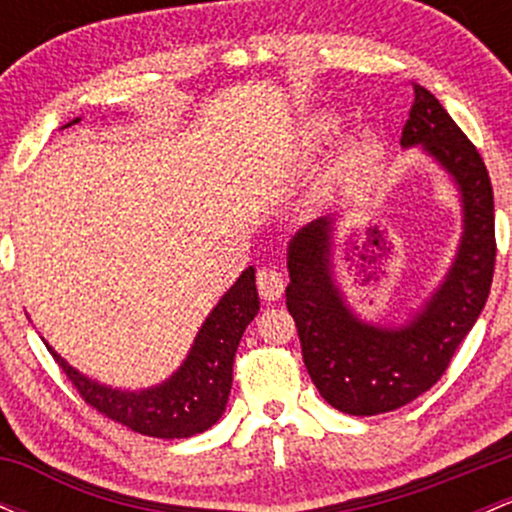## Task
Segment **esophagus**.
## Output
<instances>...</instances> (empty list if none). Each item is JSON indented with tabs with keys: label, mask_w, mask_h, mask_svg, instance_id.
I'll return each instance as SVG.
<instances>
[{
	"label": "esophagus",
	"mask_w": 512,
	"mask_h": 512,
	"mask_svg": "<svg viewBox=\"0 0 512 512\" xmlns=\"http://www.w3.org/2000/svg\"><path fill=\"white\" fill-rule=\"evenodd\" d=\"M284 276H281L276 269H260L257 272V291L264 301H279L281 293H284Z\"/></svg>",
	"instance_id": "34e87169"
}]
</instances>
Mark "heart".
Returning a JSON list of instances; mask_svg holds the SVG:
<instances>
[{
    "instance_id": "b5f03b06",
    "label": "heart",
    "mask_w": 512,
    "mask_h": 512,
    "mask_svg": "<svg viewBox=\"0 0 512 512\" xmlns=\"http://www.w3.org/2000/svg\"><path fill=\"white\" fill-rule=\"evenodd\" d=\"M337 125L339 117L332 113H320L310 117L308 125H305V144H320L322 139L330 137ZM375 144H378V139H375V134L370 129H354L351 134H346L342 142L337 144V149H334L330 163H327L325 180L330 185H337V182L351 178L373 156Z\"/></svg>"
}]
</instances>
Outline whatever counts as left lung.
Listing matches in <instances>:
<instances>
[{"label": "left lung", "instance_id": "left-lung-1", "mask_svg": "<svg viewBox=\"0 0 512 512\" xmlns=\"http://www.w3.org/2000/svg\"><path fill=\"white\" fill-rule=\"evenodd\" d=\"M419 146L445 170L460 195L462 236L443 281L402 322H370L351 308L334 279L337 216H322L289 240L286 308L298 327L303 361L327 404L351 416H375L414 402L438 383L474 327L491 291L496 236L493 190L477 146L424 86L399 139Z\"/></svg>", "mask_w": 512, "mask_h": 512}]
</instances>
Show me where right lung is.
<instances>
[{
    "label": "right lung",
    "mask_w": 512,
    "mask_h": 512,
    "mask_svg": "<svg viewBox=\"0 0 512 512\" xmlns=\"http://www.w3.org/2000/svg\"><path fill=\"white\" fill-rule=\"evenodd\" d=\"M79 120L81 117H74L64 127H72ZM257 313L260 296L255 286V267H248L211 308L178 370L158 385L142 390H122L98 383L69 366L45 339L43 342L79 395L108 419L142 436L190 438L214 426L226 411L233 383V358L245 327Z\"/></svg>",
    "instance_id": "right-lung-1"
}]
</instances>
